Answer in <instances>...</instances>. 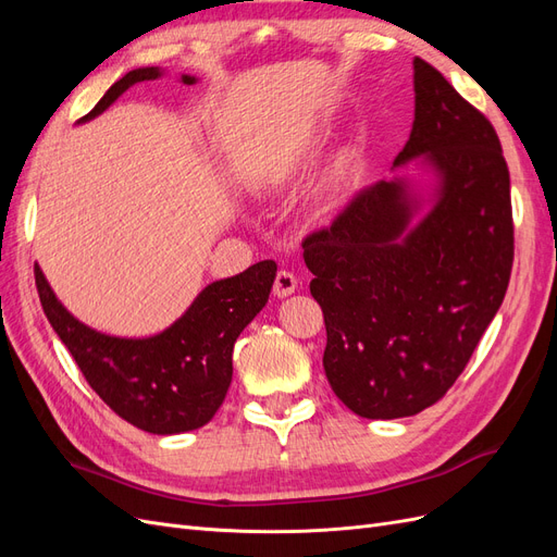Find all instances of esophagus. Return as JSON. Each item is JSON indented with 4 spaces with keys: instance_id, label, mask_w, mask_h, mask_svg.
<instances>
[{
    "instance_id": "obj_1",
    "label": "esophagus",
    "mask_w": 557,
    "mask_h": 557,
    "mask_svg": "<svg viewBox=\"0 0 557 557\" xmlns=\"http://www.w3.org/2000/svg\"><path fill=\"white\" fill-rule=\"evenodd\" d=\"M297 283H299V278L293 272H288V269H278L276 278H274V295L276 297L293 295L297 290Z\"/></svg>"
}]
</instances>
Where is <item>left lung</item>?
Returning a JSON list of instances; mask_svg holds the SVG:
<instances>
[{"instance_id": "8db88e82", "label": "left lung", "mask_w": 557, "mask_h": 557, "mask_svg": "<svg viewBox=\"0 0 557 557\" xmlns=\"http://www.w3.org/2000/svg\"><path fill=\"white\" fill-rule=\"evenodd\" d=\"M397 156H425L440 197L423 221L404 181L360 190L301 242L323 309L325 376L362 418L416 416L458 381L495 318L513 267L509 166L493 123L425 60Z\"/></svg>"}]
</instances>
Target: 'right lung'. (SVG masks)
<instances>
[{
	"label": "right lung",
	"mask_w": 557,
	"mask_h": 557,
	"mask_svg": "<svg viewBox=\"0 0 557 557\" xmlns=\"http://www.w3.org/2000/svg\"><path fill=\"white\" fill-rule=\"evenodd\" d=\"M158 76L156 66H146L117 78L83 121L102 113L134 83ZM183 83L195 78L183 76ZM274 276L276 262L262 260L244 274L207 285L162 334L117 339L78 323L35 264L44 313L70 348L81 374L115 416L150 434L197 430L221 409L232 381L234 342L267 305Z\"/></svg>",
	"instance_id": "add662e5"
}]
</instances>
